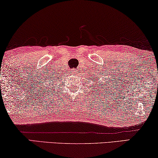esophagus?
I'll use <instances>...</instances> for the list:
<instances>
[{
  "mask_svg": "<svg viewBox=\"0 0 158 158\" xmlns=\"http://www.w3.org/2000/svg\"><path fill=\"white\" fill-rule=\"evenodd\" d=\"M75 71H76L75 69H73V70H72L71 72H72V73H75Z\"/></svg>",
  "mask_w": 158,
  "mask_h": 158,
  "instance_id": "1",
  "label": "esophagus"
}]
</instances>
